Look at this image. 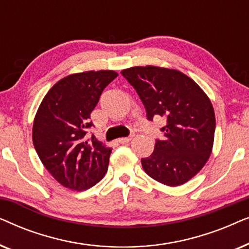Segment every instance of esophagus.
Here are the masks:
<instances>
[{
    "instance_id": "obj_1",
    "label": "esophagus",
    "mask_w": 249,
    "mask_h": 249,
    "mask_svg": "<svg viewBox=\"0 0 249 249\" xmlns=\"http://www.w3.org/2000/svg\"><path fill=\"white\" fill-rule=\"evenodd\" d=\"M132 141V136H130V137H124V138H119L118 142H120V144H127V142H131Z\"/></svg>"
}]
</instances>
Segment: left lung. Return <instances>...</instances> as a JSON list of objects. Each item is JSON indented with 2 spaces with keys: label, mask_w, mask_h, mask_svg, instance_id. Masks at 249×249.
I'll return each mask as SVG.
<instances>
[{
  "label": "left lung",
  "mask_w": 249,
  "mask_h": 249,
  "mask_svg": "<svg viewBox=\"0 0 249 249\" xmlns=\"http://www.w3.org/2000/svg\"><path fill=\"white\" fill-rule=\"evenodd\" d=\"M145 105L147 119H166L164 139L142 159L144 171L163 185L189 181L209 161L213 149L215 114L210 98L181 71L146 66L121 71Z\"/></svg>",
  "instance_id": "left-lung-1"
}]
</instances>
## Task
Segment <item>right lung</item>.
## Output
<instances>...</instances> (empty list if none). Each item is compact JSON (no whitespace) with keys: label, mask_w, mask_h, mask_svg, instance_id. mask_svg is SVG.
<instances>
[{"label":"right lung","mask_w":249,"mask_h":249,"mask_svg":"<svg viewBox=\"0 0 249 249\" xmlns=\"http://www.w3.org/2000/svg\"><path fill=\"white\" fill-rule=\"evenodd\" d=\"M118 73L84 71L62 78L47 91L36 112L33 142L43 165L60 185L83 192L107 171L112 148L95 136L86 141L90 113Z\"/></svg>","instance_id":"add662e5"}]
</instances>
